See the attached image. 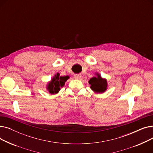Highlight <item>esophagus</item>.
<instances>
[{
	"label": "esophagus",
	"instance_id": "esophagus-1",
	"mask_svg": "<svg viewBox=\"0 0 153 153\" xmlns=\"http://www.w3.org/2000/svg\"><path fill=\"white\" fill-rule=\"evenodd\" d=\"M74 77L76 79H80L81 78V75H80V74H75L74 76Z\"/></svg>",
	"mask_w": 153,
	"mask_h": 153
}]
</instances>
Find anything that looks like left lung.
<instances>
[{
  "mask_svg": "<svg viewBox=\"0 0 153 153\" xmlns=\"http://www.w3.org/2000/svg\"><path fill=\"white\" fill-rule=\"evenodd\" d=\"M89 83L91 85V89L95 94H102L108 88L107 79L103 78L98 72H96L95 76L90 79Z\"/></svg>",
  "mask_w": 153,
  "mask_h": 153,
  "instance_id": "1",
  "label": "left lung"
}]
</instances>
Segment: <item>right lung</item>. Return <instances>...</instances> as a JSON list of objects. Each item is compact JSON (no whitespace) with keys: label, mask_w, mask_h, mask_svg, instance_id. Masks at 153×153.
<instances>
[{"label":"right lung","mask_w":153,"mask_h":153,"mask_svg":"<svg viewBox=\"0 0 153 153\" xmlns=\"http://www.w3.org/2000/svg\"><path fill=\"white\" fill-rule=\"evenodd\" d=\"M59 73L56 74L51 79V81L48 82L46 85V89L50 94H58L61 88L62 87L67 80L69 78L68 76H59Z\"/></svg>","instance_id":"right-lung-1"}]
</instances>
